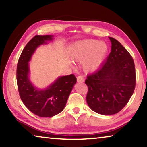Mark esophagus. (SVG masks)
Wrapping results in <instances>:
<instances>
[{
    "label": "esophagus",
    "instance_id": "obj_1",
    "mask_svg": "<svg viewBox=\"0 0 147 147\" xmlns=\"http://www.w3.org/2000/svg\"><path fill=\"white\" fill-rule=\"evenodd\" d=\"M77 82H84V78L82 76L80 75L77 76Z\"/></svg>",
    "mask_w": 147,
    "mask_h": 147
}]
</instances>
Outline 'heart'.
Instances as JSON below:
<instances>
[{
	"label": "heart",
	"mask_w": 147,
	"mask_h": 147,
	"mask_svg": "<svg viewBox=\"0 0 147 147\" xmlns=\"http://www.w3.org/2000/svg\"><path fill=\"white\" fill-rule=\"evenodd\" d=\"M108 52V46L102 41L84 39L76 41L71 48V56L75 61L84 60V68L95 69L100 65Z\"/></svg>",
	"instance_id": "obj_1"
}]
</instances>
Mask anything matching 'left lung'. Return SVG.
Instances as JSON below:
<instances>
[{"mask_svg": "<svg viewBox=\"0 0 147 147\" xmlns=\"http://www.w3.org/2000/svg\"><path fill=\"white\" fill-rule=\"evenodd\" d=\"M111 51L98 70L87 76L86 100L92 110L105 115L120 111L129 101L136 87L134 59L115 39L109 37Z\"/></svg>", "mask_w": 147, "mask_h": 147, "instance_id": "left-lung-1", "label": "left lung"}]
</instances>
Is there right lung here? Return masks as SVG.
<instances>
[{
    "instance_id": "1",
    "label": "right lung",
    "mask_w": 147,
    "mask_h": 147,
    "mask_svg": "<svg viewBox=\"0 0 147 147\" xmlns=\"http://www.w3.org/2000/svg\"><path fill=\"white\" fill-rule=\"evenodd\" d=\"M53 40V36H35L22 51L17 66V82L21 100L30 111L41 117L57 115L64 109L76 83L74 74L59 77L48 88L39 90L30 81L28 61L40 45Z\"/></svg>"
}]
</instances>
